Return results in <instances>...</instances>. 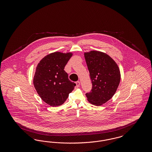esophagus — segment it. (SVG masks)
<instances>
[{
    "instance_id": "34e87169",
    "label": "esophagus",
    "mask_w": 152,
    "mask_h": 152,
    "mask_svg": "<svg viewBox=\"0 0 152 152\" xmlns=\"http://www.w3.org/2000/svg\"><path fill=\"white\" fill-rule=\"evenodd\" d=\"M76 87H79L80 86V81H77L76 82Z\"/></svg>"
}]
</instances>
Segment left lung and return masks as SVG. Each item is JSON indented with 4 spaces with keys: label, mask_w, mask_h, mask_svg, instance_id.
<instances>
[{
    "label": "left lung",
    "mask_w": 152,
    "mask_h": 152,
    "mask_svg": "<svg viewBox=\"0 0 152 152\" xmlns=\"http://www.w3.org/2000/svg\"><path fill=\"white\" fill-rule=\"evenodd\" d=\"M84 57L92 84L86 96L90 103L101 105L116 93L121 78L120 69L116 62L104 52H86Z\"/></svg>",
    "instance_id": "1"
}]
</instances>
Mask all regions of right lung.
Listing matches in <instances>:
<instances>
[{"instance_id": "right-lung-1", "label": "right lung", "mask_w": 152, "mask_h": 152, "mask_svg": "<svg viewBox=\"0 0 152 152\" xmlns=\"http://www.w3.org/2000/svg\"><path fill=\"white\" fill-rule=\"evenodd\" d=\"M72 56L71 52H53L43 58L37 65L34 87L41 99L52 107L62 105L76 86L64 70Z\"/></svg>"}]
</instances>
